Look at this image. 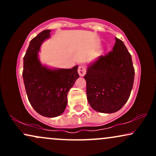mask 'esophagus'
<instances>
[{"instance_id":"34e87169","label":"esophagus","mask_w":156,"mask_h":156,"mask_svg":"<svg viewBox=\"0 0 156 156\" xmlns=\"http://www.w3.org/2000/svg\"><path fill=\"white\" fill-rule=\"evenodd\" d=\"M78 72L80 76H83L86 74V72H87V68H86L85 66L80 65L78 67Z\"/></svg>"}]
</instances>
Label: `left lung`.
I'll return each instance as SVG.
<instances>
[{
    "label": "left lung",
    "mask_w": 156,
    "mask_h": 156,
    "mask_svg": "<svg viewBox=\"0 0 156 156\" xmlns=\"http://www.w3.org/2000/svg\"><path fill=\"white\" fill-rule=\"evenodd\" d=\"M113 51L90 64L84 76L87 101L101 113H114L122 108L133 85L134 68L131 55L123 42L115 38Z\"/></svg>",
    "instance_id": "1"
}]
</instances>
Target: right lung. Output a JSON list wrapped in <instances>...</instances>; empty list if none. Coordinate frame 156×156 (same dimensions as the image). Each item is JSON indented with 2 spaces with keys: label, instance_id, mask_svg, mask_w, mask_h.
Listing matches in <instances>:
<instances>
[{
  "label": "right lung",
  "instance_id": "add662e5",
  "mask_svg": "<svg viewBox=\"0 0 156 156\" xmlns=\"http://www.w3.org/2000/svg\"><path fill=\"white\" fill-rule=\"evenodd\" d=\"M50 32L44 30L30 42L23 58V78L28 99L36 112L44 117H55L65 110L68 92L79 75L78 66L51 69L40 63L38 52Z\"/></svg>",
  "mask_w": 156,
  "mask_h": 156
}]
</instances>
